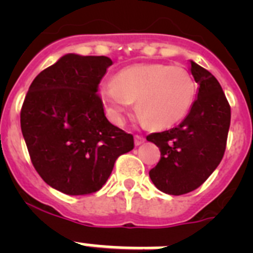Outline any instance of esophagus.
Instances as JSON below:
<instances>
[{
  "mask_svg": "<svg viewBox=\"0 0 253 253\" xmlns=\"http://www.w3.org/2000/svg\"><path fill=\"white\" fill-rule=\"evenodd\" d=\"M144 140H146V138L142 137V135H138V134L134 137V143H135V146H140L142 143H144Z\"/></svg>",
  "mask_w": 253,
  "mask_h": 253,
  "instance_id": "obj_1",
  "label": "esophagus"
}]
</instances>
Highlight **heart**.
<instances>
[{"mask_svg": "<svg viewBox=\"0 0 253 253\" xmlns=\"http://www.w3.org/2000/svg\"><path fill=\"white\" fill-rule=\"evenodd\" d=\"M196 87L193 77L180 66L140 63L116 73L114 82L100 86L99 96L114 123L135 101L140 118L156 129L169 128L182 120L193 106Z\"/></svg>", "mask_w": 253, "mask_h": 253, "instance_id": "obj_1", "label": "heart"}]
</instances>
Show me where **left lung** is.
<instances>
[{
  "label": "left lung",
  "mask_w": 253,
  "mask_h": 253,
  "mask_svg": "<svg viewBox=\"0 0 253 253\" xmlns=\"http://www.w3.org/2000/svg\"><path fill=\"white\" fill-rule=\"evenodd\" d=\"M191 73L200 87L190 113L175 128L147 137L161 152L149 177L169 195H184L204 184L224 156L231 124V106L218 80L195 62Z\"/></svg>",
  "instance_id": "1"
}]
</instances>
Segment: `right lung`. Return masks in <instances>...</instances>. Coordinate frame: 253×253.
Masks as SVG:
<instances>
[{
	"label": "right lung",
	"instance_id": "1",
	"mask_svg": "<svg viewBox=\"0 0 253 253\" xmlns=\"http://www.w3.org/2000/svg\"><path fill=\"white\" fill-rule=\"evenodd\" d=\"M111 64L104 55H64L35 77L22 104L31 163L49 186L67 195L99 191L118 157L134 148L133 135L106 119L97 93Z\"/></svg>",
	"mask_w": 253,
	"mask_h": 253
}]
</instances>
